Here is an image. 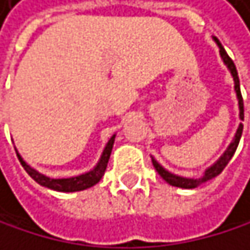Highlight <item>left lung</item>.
Instances as JSON below:
<instances>
[{
  "label": "left lung",
  "mask_w": 250,
  "mask_h": 250,
  "mask_svg": "<svg viewBox=\"0 0 250 250\" xmlns=\"http://www.w3.org/2000/svg\"><path fill=\"white\" fill-rule=\"evenodd\" d=\"M215 40H216V39H215ZM216 43H218V46H219V52H221V56H222L224 62L227 64V67L229 68V71H231V74H232V77H234L235 92H237V98H239V107H240V119H245L243 97H242V92H240V82H239V74H237V68H235V65H234L232 59L228 56V53H227V52H225V49L222 47V44H221L218 40H216ZM242 132H243V124H240L239 129H237V132H235V137H234L232 143H231V145H229V147L225 150V153L221 156V159L216 162L215 166H211V167L206 171V174H204L201 179H185V177L174 176V174H171V173H168L167 170L162 168V167L158 164V162H156L153 158H152V164H153L155 170L159 173V176H161L162 179H164L167 183H170L171 186H177V188H185V189H192V188H197V186H200L203 182H206V180H208V179H211V177H216L218 174H221V173H222V170L227 167V164L229 162V159L232 158V155H234V152H235L237 146H239V142H240Z\"/></svg>",
  "instance_id": "8db88e82"
}]
</instances>
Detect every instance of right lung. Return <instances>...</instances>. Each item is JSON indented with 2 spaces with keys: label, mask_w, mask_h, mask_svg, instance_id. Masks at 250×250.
Wrapping results in <instances>:
<instances>
[{
  "label": "right lung",
  "mask_w": 250,
  "mask_h": 250,
  "mask_svg": "<svg viewBox=\"0 0 250 250\" xmlns=\"http://www.w3.org/2000/svg\"><path fill=\"white\" fill-rule=\"evenodd\" d=\"M113 142H115V135L111 137L108 140L104 152H103V156L98 162V166L86 174H82V176H76V177H70V179H50V177H46L43 174H40L39 171H35L34 168H31L26 162L22 161V158L19 156V161L22 167L25 168V171L42 186H46L49 189H53V191H59V192H77V191H83V189H88L91 186L97 185L101 177L104 176V171L107 168V162H108V158H110V153H111V147H113Z\"/></svg>",
  "instance_id": "obj_1"
}]
</instances>
